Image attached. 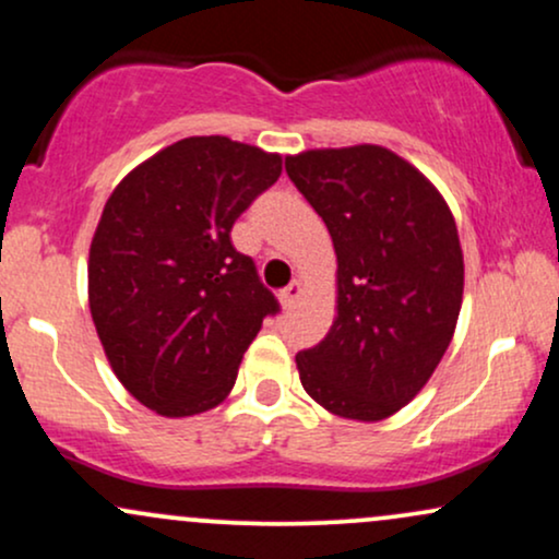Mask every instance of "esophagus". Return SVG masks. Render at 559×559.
<instances>
[{"mask_svg":"<svg viewBox=\"0 0 559 559\" xmlns=\"http://www.w3.org/2000/svg\"><path fill=\"white\" fill-rule=\"evenodd\" d=\"M301 292H305V288H301L299 281H292V284H288V286L284 288V292L278 294L281 305H284L286 310H288V307H294V301H297V299L301 297Z\"/></svg>","mask_w":559,"mask_h":559,"instance_id":"1","label":"esophagus"}]
</instances>
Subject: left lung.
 <instances>
[{"instance_id":"left-lung-1","label":"left lung","mask_w":559,"mask_h":559,"mask_svg":"<svg viewBox=\"0 0 559 559\" xmlns=\"http://www.w3.org/2000/svg\"><path fill=\"white\" fill-rule=\"evenodd\" d=\"M336 252V318L297 355L301 386L346 420L400 413L426 386L454 336L465 265L439 189L386 146L286 157Z\"/></svg>"}]
</instances>
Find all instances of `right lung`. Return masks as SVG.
I'll list each match as a JSON object with an SVG mask.
<instances>
[{
    "mask_svg": "<svg viewBox=\"0 0 559 559\" xmlns=\"http://www.w3.org/2000/svg\"><path fill=\"white\" fill-rule=\"evenodd\" d=\"M284 159L228 136H189L115 186L88 249V307L112 373L163 418L230 394L278 301L230 228Z\"/></svg>",
    "mask_w": 559,
    "mask_h": 559,
    "instance_id": "add662e5",
    "label": "right lung"
}]
</instances>
